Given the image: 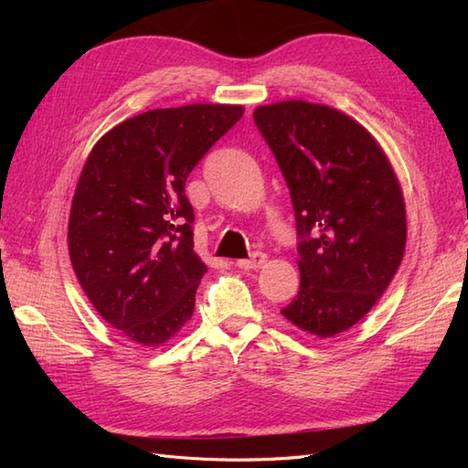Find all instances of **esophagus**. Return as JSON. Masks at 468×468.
<instances>
[{
  "instance_id": "obj_1",
  "label": "esophagus",
  "mask_w": 468,
  "mask_h": 468,
  "mask_svg": "<svg viewBox=\"0 0 468 468\" xmlns=\"http://www.w3.org/2000/svg\"><path fill=\"white\" fill-rule=\"evenodd\" d=\"M267 261V256L263 251H253L248 260H238L236 265L239 269H258Z\"/></svg>"
}]
</instances>
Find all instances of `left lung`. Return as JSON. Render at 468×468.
<instances>
[{
    "label": "left lung",
    "instance_id": "1",
    "mask_svg": "<svg viewBox=\"0 0 468 468\" xmlns=\"http://www.w3.org/2000/svg\"><path fill=\"white\" fill-rule=\"evenodd\" d=\"M253 121L291 193L301 287L281 310L332 337L377 304L406 248L404 197L388 158L363 126L325 105L281 101Z\"/></svg>",
    "mask_w": 468,
    "mask_h": 468
}]
</instances>
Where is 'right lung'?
I'll use <instances>...</instances> for the list:
<instances>
[{
	"instance_id": "1",
	"label": "right lung",
	"mask_w": 468,
	"mask_h": 468,
	"mask_svg": "<svg viewBox=\"0 0 468 468\" xmlns=\"http://www.w3.org/2000/svg\"><path fill=\"white\" fill-rule=\"evenodd\" d=\"M242 115L208 103L146 111L111 129L81 169L69 260L97 313L140 346L167 342L193 314L207 265L186 181Z\"/></svg>"
}]
</instances>
